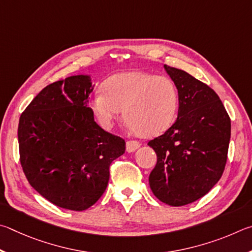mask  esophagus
<instances>
[{"mask_svg": "<svg viewBox=\"0 0 252 252\" xmlns=\"http://www.w3.org/2000/svg\"><path fill=\"white\" fill-rule=\"evenodd\" d=\"M139 147H140V143L137 142V140H128V142L126 143V151L128 153H133L135 151H137Z\"/></svg>", "mask_w": 252, "mask_h": 252, "instance_id": "34e87169", "label": "esophagus"}]
</instances>
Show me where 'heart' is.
<instances>
[{
	"label": "heart",
	"instance_id": "b5f03b06",
	"mask_svg": "<svg viewBox=\"0 0 252 252\" xmlns=\"http://www.w3.org/2000/svg\"><path fill=\"white\" fill-rule=\"evenodd\" d=\"M90 105L103 128H112L124 110L134 133L154 137L173 125L179 108V93L168 77L131 70L109 77L103 91L92 96Z\"/></svg>",
	"mask_w": 252,
	"mask_h": 252
}]
</instances>
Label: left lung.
Returning a JSON list of instances; mask_svg holds the SVG:
<instances>
[{
	"label": "left lung",
	"instance_id": "8db88e82",
	"mask_svg": "<svg viewBox=\"0 0 252 252\" xmlns=\"http://www.w3.org/2000/svg\"><path fill=\"white\" fill-rule=\"evenodd\" d=\"M164 67L177 87L179 108L173 126L148 143L157 155L149 186L164 204L179 207L204 197L221 178L231 123L208 85L185 70Z\"/></svg>",
	"mask_w": 252,
	"mask_h": 252
}]
</instances>
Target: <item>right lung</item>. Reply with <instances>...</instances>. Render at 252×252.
Returning a JSON list of instances; mask_svg holds the SVG:
<instances>
[{"label": "right lung", "instance_id": "obj_1", "mask_svg": "<svg viewBox=\"0 0 252 252\" xmlns=\"http://www.w3.org/2000/svg\"><path fill=\"white\" fill-rule=\"evenodd\" d=\"M90 75L47 85L22 113L17 129L22 168L39 195L61 208L82 211L107 187L109 166L125 140L105 131L87 107Z\"/></svg>", "mask_w": 252, "mask_h": 252}]
</instances>
